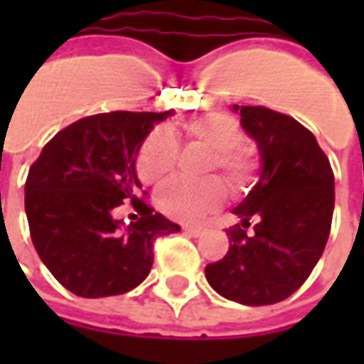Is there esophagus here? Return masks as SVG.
<instances>
[{"label": "esophagus", "mask_w": 364, "mask_h": 364, "mask_svg": "<svg viewBox=\"0 0 364 364\" xmlns=\"http://www.w3.org/2000/svg\"><path fill=\"white\" fill-rule=\"evenodd\" d=\"M185 232L189 234V236L193 237H198V236H203L205 234V228H200V226H185Z\"/></svg>", "instance_id": "esophagus-1"}]
</instances>
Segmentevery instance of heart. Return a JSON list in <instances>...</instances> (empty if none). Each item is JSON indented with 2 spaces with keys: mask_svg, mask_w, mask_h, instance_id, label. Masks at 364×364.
<instances>
[{
  "mask_svg": "<svg viewBox=\"0 0 364 364\" xmlns=\"http://www.w3.org/2000/svg\"><path fill=\"white\" fill-rule=\"evenodd\" d=\"M183 134L193 144L213 151L208 167L218 169L224 179L236 191L250 187L257 173V166L245 150L244 132L236 120L224 112H206L183 124ZM177 142L166 130L151 132L140 146L136 158V171L146 185H158L173 173L177 164ZM226 191L220 179L185 181L173 179L158 193V206L161 213L181 222L200 220L224 203Z\"/></svg>",
  "mask_w": 364,
  "mask_h": 364,
  "instance_id": "b5f03b06",
  "label": "heart"
}]
</instances>
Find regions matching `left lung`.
Segmentation results:
<instances>
[{
	"label": "left lung",
	"mask_w": 364,
	"mask_h": 364,
	"mask_svg": "<svg viewBox=\"0 0 364 364\" xmlns=\"http://www.w3.org/2000/svg\"><path fill=\"white\" fill-rule=\"evenodd\" d=\"M259 150V181L234 208L228 253L206 265L208 284L245 306L277 304L310 277L328 244L336 183L329 159L298 120L265 107H240ZM254 222V232L243 230Z\"/></svg>",
	"instance_id": "8db88e82"
}]
</instances>
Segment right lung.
<instances>
[{
  "instance_id": "add662e5",
  "label": "right lung",
  "mask_w": 364,
  "mask_h": 364,
  "mask_svg": "<svg viewBox=\"0 0 364 364\" xmlns=\"http://www.w3.org/2000/svg\"><path fill=\"white\" fill-rule=\"evenodd\" d=\"M166 112H101L52 138L28 169L25 213L31 240L54 279L83 298L124 294L148 277L156 237L181 226L138 200L140 146ZM132 200L141 220L116 208Z\"/></svg>"
}]
</instances>
